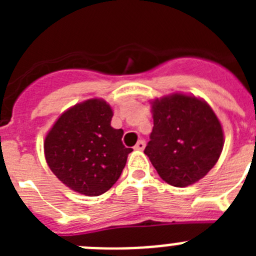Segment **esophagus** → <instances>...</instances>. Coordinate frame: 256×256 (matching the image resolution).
Here are the masks:
<instances>
[{"label": "esophagus", "mask_w": 256, "mask_h": 256, "mask_svg": "<svg viewBox=\"0 0 256 256\" xmlns=\"http://www.w3.org/2000/svg\"><path fill=\"white\" fill-rule=\"evenodd\" d=\"M144 146H146V144H144V141H142V140H140V141L137 142V144H136L134 148H136V150H144Z\"/></svg>", "instance_id": "esophagus-1"}]
</instances>
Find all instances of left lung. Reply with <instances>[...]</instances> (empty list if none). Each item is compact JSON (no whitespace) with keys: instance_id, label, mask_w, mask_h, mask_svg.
I'll list each match as a JSON object with an SVG mask.
<instances>
[{"instance_id":"8db88e82","label":"left lung","mask_w":256,"mask_h":256,"mask_svg":"<svg viewBox=\"0 0 256 256\" xmlns=\"http://www.w3.org/2000/svg\"><path fill=\"white\" fill-rule=\"evenodd\" d=\"M150 104L154 128L144 154L170 186L194 184L220 156L224 144L220 122L208 102L191 94H172Z\"/></svg>"}]
</instances>
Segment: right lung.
<instances>
[{"label":"right lung","mask_w":256,"mask_h":256,"mask_svg":"<svg viewBox=\"0 0 256 256\" xmlns=\"http://www.w3.org/2000/svg\"><path fill=\"white\" fill-rule=\"evenodd\" d=\"M112 118L106 101L90 98L62 112L46 134L47 164L70 190L98 196L120 177L133 150L123 144V130L112 128Z\"/></svg>","instance_id":"1"}]
</instances>
